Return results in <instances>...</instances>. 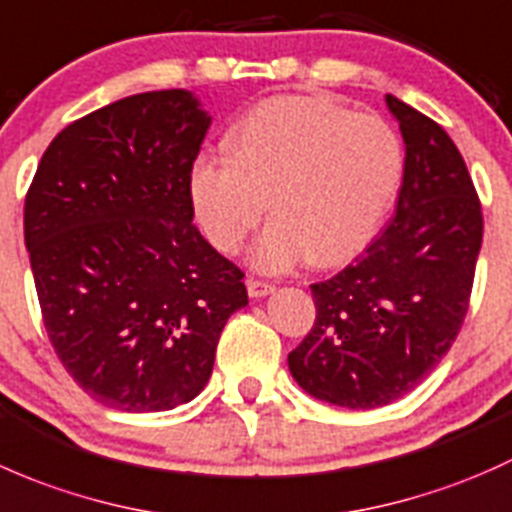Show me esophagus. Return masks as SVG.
Listing matches in <instances>:
<instances>
[{
  "label": "esophagus",
  "instance_id": "esophagus-1",
  "mask_svg": "<svg viewBox=\"0 0 512 512\" xmlns=\"http://www.w3.org/2000/svg\"><path fill=\"white\" fill-rule=\"evenodd\" d=\"M246 288H249L251 298H263V295L276 291V286H273V283L258 281V278H249V281H246Z\"/></svg>",
  "mask_w": 512,
  "mask_h": 512
}]
</instances>
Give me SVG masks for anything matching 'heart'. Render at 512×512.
I'll use <instances>...</instances> for the list:
<instances>
[{
    "label": "heart",
    "instance_id": "heart-1",
    "mask_svg": "<svg viewBox=\"0 0 512 512\" xmlns=\"http://www.w3.org/2000/svg\"><path fill=\"white\" fill-rule=\"evenodd\" d=\"M229 152L192 167V204L221 254H236L266 209L251 263L278 273L303 258L333 266L367 246L404 175L397 133L374 115L315 96L254 105L229 135Z\"/></svg>",
    "mask_w": 512,
    "mask_h": 512
}]
</instances>
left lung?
<instances>
[{
  "mask_svg": "<svg viewBox=\"0 0 512 512\" xmlns=\"http://www.w3.org/2000/svg\"><path fill=\"white\" fill-rule=\"evenodd\" d=\"M399 120L404 179L397 212L355 263L310 286L315 323L288 355L315 399L377 409L419 387L466 318L483 241V214L446 130L387 96Z\"/></svg>",
  "mask_w": 512,
  "mask_h": 512,
  "instance_id": "8db88e82",
  "label": "left lung"
}]
</instances>
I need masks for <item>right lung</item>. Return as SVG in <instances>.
Listing matches in <instances>:
<instances>
[{
	"label": "right lung",
	"instance_id": "right-lung-1",
	"mask_svg": "<svg viewBox=\"0 0 512 512\" xmlns=\"http://www.w3.org/2000/svg\"><path fill=\"white\" fill-rule=\"evenodd\" d=\"M212 118L189 91L138 93L63 128L26 192L44 328L105 407L165 412L212 377L244 271L194 219L192 165Z\"/></svg>",
	"mask_w": 512,
	"mask_h": 512
}]
</instances>
